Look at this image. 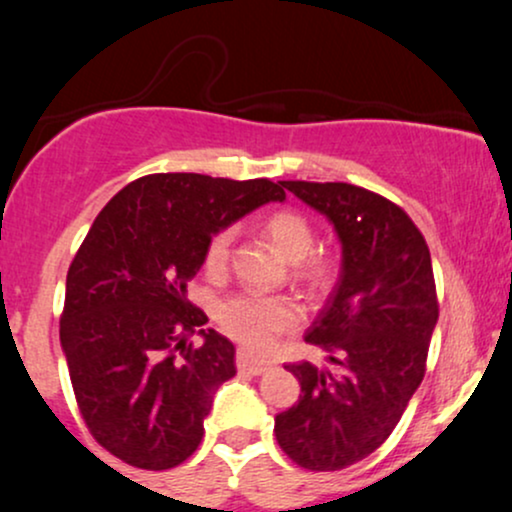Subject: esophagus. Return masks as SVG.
Instances as JSON below:
<instances>
[{
  "instance_id": "34e87169",
  "label": "esophagus",
  "mask_w": 512,
  "mask_h": 512,
  "mask_svg": "<svg viewBox=\"0 0 512 512\" xmlns=\"http://www.w3.org/2000/svg\"><path fill=\"white\" fill-rule=\"evenodd\" d=\"M238 368L248 370V373H252V375H260V373H264V370L272 368V361H269V358L252 354L250 349H238Z\"/></svg>"
}]
</instances>
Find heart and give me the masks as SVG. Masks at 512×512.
I'll return each mask as SVG.
<instances>
[{
  "label": "heart",
  "mask_w": 512,
  "mask_h": 512,
  "mask_svg": "<svg viewBox=\"0 0 512 512\" xmlns=\"http://www.w3.org/2000/svg\"><path fill=\"white\" fill-rule=\"evenodd\" d=\"M264 233L272 238L286 260L296 262V276L310 286H322L332 274V264L325 257H310L315 245V231L303 214L281 209L264 219ZM233 228H223L209 240L204 252V267L211 276L226 272L231 260ZM216 320L221 330L238 342L267 349L281 332L291 330L301 320V305L291 296H274L262 291H240L223 298L216 308Z\"/></svg>",
  "instance_id": "obj_1"
}]
</instances>
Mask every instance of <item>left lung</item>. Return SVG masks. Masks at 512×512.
Returning a JSON list of instances; mask_svg holds the SVG:
<instances>
[{
  "label": "left lung",
  "mask_w": 512,
  "mask_h": 512,
  "mask_svg": "<svg viewBox=\"0 0 512 512\" xmlns=\"http://www.w3.org/2000/svg\"><path fill=\"white\" fill-rule=\"evenodd\" d=\"M342 243V272L305 332L334 368L286 366L301 397L274 419L281 450L310 472H337L385 443L426 373L438 322L431 252L390 199L349 182L284 180Z\"/></svg>",
  "instance_id": "8db88e82"
}]
</instances>
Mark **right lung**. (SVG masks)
Returning <instances> with one entry per match:
<instances>
[{
    "label": "right lung",
    "instance_id": "obj_1",
    "mask_svg": "<svg viewBox=\"0 0 512 512\" xmlns=\"http://www.w3.org/2000/svg\"><path fill=\"white\" fill-rule=\"evenodd\" d=\"M281 182L156 173L105 204L67 272L60 344L91 436L122 462L170 469L204 436L236 349L187 301L209 240L267 202ZM197 331L203 344L187 343Z\"/></svg>",
    "mask_w": 512,
    "mask_h": 512
}]
</instances>
